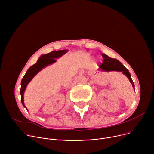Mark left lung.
Segmentation results:
<instances>
[{
	"label": "left lung",
	"mask_w": 154,
	"mask_h": 154,
	"mask_svg": "<svg viewBox=\"0 0 154 154\" xmlns=\"http://www.w3.org/2000/svg\"><path fill=\"white\" fill-rule=\"evenodd\" d=\"M101 56L103 58V63L99 66L100 69L105 71L116 70L119 72H122V73L126 75L127 77L129 79L132 85V87L134 88V84L133 82L132 79H131V74L129 72L128 70L122 65L118 60H117L116 59L109 57L105 54H102Z\"/></svg>",
	"instance_id": "8db88e82"
}]
</instances>
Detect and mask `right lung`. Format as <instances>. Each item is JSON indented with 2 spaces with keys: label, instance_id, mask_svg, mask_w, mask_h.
<instances>
[{
  "label": "right lung",
  "instance_id": "1",
  "mask_svg": "<svg viewBox=\"0 0 154 154\" xmlns=\"http://www.w3.org/2000/svg\"><path fill=\"white\" fill-rule=\"evenodd\" d=\"M67 50H60V51H52L48 54H45L41 56L36 64L31 66L28 70L26 71V74L23 77L21 82V89H20V95H21V101L23 106L25 107L23 102V94L25 90L26 87L29 81L33 79V77L42 70L43 68L46 67L48 65L53 64L56 62V58H58L62 56L66 53H67ZM26 108V107H25Z\"/></svg>",
  "mask_w": 154,
  "mask_h": 154
}]
</instances>
